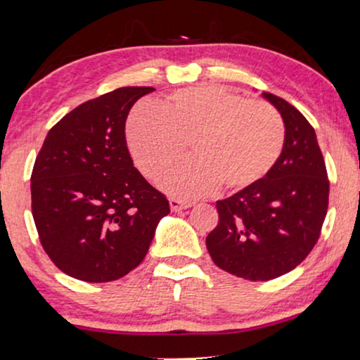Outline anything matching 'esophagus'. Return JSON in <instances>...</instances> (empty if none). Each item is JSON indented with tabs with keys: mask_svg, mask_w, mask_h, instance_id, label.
<instances>
[{
	"mask_svg": "<svg viewBox=\"0 0 360 360\" xmlns=\"http://www.w3.org/2000/svg\"><path fill=\"white\" fill-rule=\"evenodd\" d=\"M169 207H171L172 212H177V210H183V209L191 207V202H188V200L179 199V198H169Z\"/></svg>",
	"mask_w": 360,
	"mask_h": 360,
	"instance_id": "esophagus-1",
	"label": "esophagus"
}]
</instances>
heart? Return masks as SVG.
Instances as JSON below:
<instances>
[{
    "instance_id": "1",
    "label": "heart",
    "mask_w": 360,
    "mask_h": 360,
    "mask_svg": "<svg viewBox=\"0 0 360 360\" xmlns=\"http://www.w3.org/2000/svg\"><path fill=\"white\" fill-rule=\"evenodd\" d=\"M285 138L275 107L219 85L176 90L156 110H133L127 123L131 155L151 179L179 160L189 141L195 156L162 177L165 188L184 198L220 184L242 191L260 183L281 156Z\"/></svg>"
}]
</instances>
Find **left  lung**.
I'll return each instance as SVG.
<instances>
[{"label": "left lung", "instance_id": "obj_1", "mask_svg": "<svg viewBox=\"0 0 360 360\" xmlns=\"http://www.w3.org/2000/svg\"><path fill=\"white\" fill-rule=\"evenodd\" d=\"M285 122L281 156L260 183L217 200L219 224L205 238L215 265L266 281L300 265L318 242L329 204V179L314 128L300 110L263 94Z\"/></svg>", "mask_w": 360, "mask_h": 360}]
</instances>
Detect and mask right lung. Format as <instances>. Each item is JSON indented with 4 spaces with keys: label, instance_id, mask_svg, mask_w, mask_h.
<instances>
[{
    "label": "right lung",
    "instance_id": "1",
    "mask_svg": "<svg viewBox=\"0 0 360 360\" xmlns=\"http://www.w3.org/2000/svg\"><path fill=\"white\" fill-rule=\"evenodd\" d=\"M153 87H122L89 100L47 133L31 174L32 217L54 265L89 283L118 280L146 257L169 214L133 160L124 123Z\"/></svg>",
    "mask_w": 360,
    "mask_h": 360
}]
</instances>
